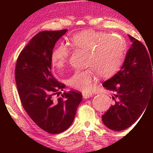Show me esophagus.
Masks as SVG:
<instances>
[{
	"label": "esophagus",
	"mask_w": 153,
	"mask_h": 153,
	"mask_svg": "<svg viewBox=\"0 0 153 153\" xmlns=\"http://www.w3.org/2000/svg\"><path fill=\"white\" fill-rule=\"evenodd\" d=\"M92 94L91 93H87V92H82V97L84 98V99H88V98H90L92 96Z\"/></svg>",
	"instance_id": "34e87169"
}]
</instances>
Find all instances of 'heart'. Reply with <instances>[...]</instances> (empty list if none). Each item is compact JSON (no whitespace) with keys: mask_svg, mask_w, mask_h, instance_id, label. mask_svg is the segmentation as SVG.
<instances>
[{"mask_svg":"<svg viewBox=\"0 0 153 153\" xmlns=\"http://www.w3.org/2000/svg\"><path fill=\"white\" fill-rule=\"evenodd\" d=\"M71 42L75 48L88 52L86 65L91 68L75 70L68 80L71 88L82 91L91 90L96 73L101 78H108L117 73L126 50L124 39L103 31H80L71 36ZM69 57V48L61 44L53 50L51 60L56 68H62Z\"/></svg>","mask_w":153,"mask_h":153,"instance_id":"heart-1","label":"heart"}]
</instances>
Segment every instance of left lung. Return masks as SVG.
<instances>
[{
    "mask_svg": "<svg viewBox=\"0 0 153 153\" xmlns=\"http://www.w3.org/2000/svg\"><path fill=\"white\" fill-rule=\"evenodd\" d=\"M129 36L132 45L122 69L103 83L105 88L114 92V103L101 118L103 124L114 131L124 130L132 125L153 96L151 55L141 42Z\"/></svg>",
    "mask_w": 153,
    "mask_h": 153,
    "instance_id": "8db88e82",
    "label": "left lung"
}]
</instances>
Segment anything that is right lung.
<instances>
[{
    "label": "right lung",
    "instance_id": "1",
    "mask_svg": "<svg viewBox=\"0 0 153 153\" xmlns=\"http://www.w3.org/2000/svg\"><path fill=\"white\" fill-rule=\"evenodd\" d=\"M67 31L38 33L20 52L16 65V83L23 108L38 127L50 134L71 127L82 99L80 91L61 94L65 85L51 73L52 50Z\"/></svg>",
    "mask_w": 153,
    "mask_h": 153
}]
</instances>
